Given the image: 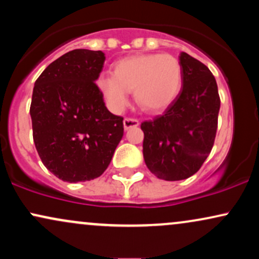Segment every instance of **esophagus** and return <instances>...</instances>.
I'll return each mask as SVG.
<instances>
[{"mask_svg":"<svg viewBox=\"0 0 259 259\" xmlns=\"http://www.w3.org/2000/svg\"><path fill=\"white\" fill-rule=\"evenodd\" d=\"M123 124H124V129L129 130L132 129V127L139 126L140 123L138 119H135V118H125V119L123 120Z\"/></svg>","mask_w":259,"mask_h":259,"instance_id":"obj_1","label":"esophagus"}]
</instances>
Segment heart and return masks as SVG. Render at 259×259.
I'll return each mask as SVG.
<instances>
[{"label":"heart","mask_w":259,"mask_h":259,"mask_svg":"<svg viewBox=\"0 0 259 259\" xmlns=\"http://www.w3.org/2000/svg\"><path fill=\"white\" fill-rule=\"evenodd\" d=\"M181 65L170 55L147 53L121 58L113 65V75L97 79L101 94L113 111L120 112L129 103L134 90L136 103L150 113L164 111L181 89Z\"/></svg>","instance_id":"obj_1"}]
</instances>
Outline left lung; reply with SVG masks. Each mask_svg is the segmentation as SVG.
<instances>
[{
    "instance_id": "left-lung-1",
    "label": "left lung",
    "mask_w": 259,
    "mask_h": 259,
    "mask_svg": "<svg viewBox=\"0 0 259 259\" xmlns=\"http://www.w3.org/2000/svg\"><path fill=\"white\" fill-rule=\"evenodd\" d=\"M183 89L162 115L141 124L144 159L151 173L184 180L202 167L214 144L221 99L215 78L200 61L179 56Z\"/></svg>"
}]
</instances>
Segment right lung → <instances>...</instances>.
<instances>
[{
  "label": "right lung",
  "instance_id": "right-lung-1",
  "mask_svg": "<svg viewBox=\"0 0 259 259\" xmlns=\"http://www.w3.org/2000/svg\"><path fill=\"white\" fill-rule=\"evenodd\" d=\"M105 59L102 51L73 50L35 81L30 106L35 147L45 167L68 183L102 175L123 138V118L107 109L96 85Z\"/></svg>",
  "mask_w": 259,
  "mask_h": 259
}]
</instances>
